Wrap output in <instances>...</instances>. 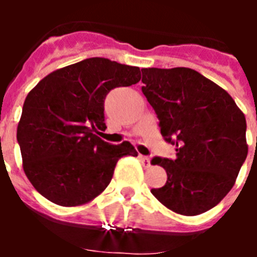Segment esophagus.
I'll return each instance as SVG.
<instances>
[{"mask_svg":"<svg viewBox=\"0 0 257 257\" xmlns=\"http://www.w3.org/2000/svg\"><path fill=\"white\" fill-rule=\"evenodd\" d=\"M139 160H140V162L143 163V166H144V167H147V169H148V167H151V160H149L148 157L142 156V154H140Z\"/></svg>","mask_w":257,"mask_h":257,"instance_id":"obj_1","label":"esophagus"}]
</instances>
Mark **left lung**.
<instances>
[{
  "mask_svg": "<svg viewBox=\"0 0 257 257\" xmlns=\"http://www.w3.org/2000/svg\"><path fill=\"white\" fill-rule=\"evenodd\" d=\"M143 94L176 158L154 157L167 172L152 194L185 216L211 210L230 192L248 153L246 118L233 97L190 68H143Z\"/></svg>",
  "mask_w": 257,
  "mask_h": 257,
  "instance_id": "1",
  "label": "left lung"
}]
</instances>
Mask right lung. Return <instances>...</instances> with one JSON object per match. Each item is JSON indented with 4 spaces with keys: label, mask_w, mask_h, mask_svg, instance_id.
Returning <instances> with one entry per match:
<instances>
[{
    "label": "right lung",
    "mask_w": 257,
    "mask_h": 257,
    "mask_svg": "<svg viewBox=\"0 0 257 257\" xmlns=\"http://www.w3.org/2000/svg\"><path fill=\"white\" fill-rule=\"evenodd\" d=\"M140 78L138 67L90 58L54 70L32 88L17 138L23 170L40 194L63 207L86 205L105 190L121 157L138 156L128 142L112 145L97 134L106 128V94Z\"/></svg>",
    "instance_id": "obj_1"
}]
</instances>
